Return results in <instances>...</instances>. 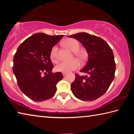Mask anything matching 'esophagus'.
I'll use <instances>...</instances> for the list:
<instances>
[{
	"label": "esophagus",
	"instance_id": "esophagus-1",
	"mask_svg": "<svg viewBox=\"0 0 134 134\" xmlns=\"http://www.w3.org/2000/svg\"><path fill=\"white\" fill-rule=\"evenodd\" d=\"M62 74H63V75L64 76H65L67 74V72H63Z\"/></svg>",
	"mask_w": 134,
	"mask_h": 134
}]
</instances>
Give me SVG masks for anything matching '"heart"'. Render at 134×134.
Returning a JSON list of instances; mask_svg holds the SVG:
<instances>
[{"mask_svg":"<svg viewBox=\"0 0 134 134\" xmlns=\"http://www.w3.org/2000/svg\"><path fill=\"white\" fill-rule=\"evenodd\" d=\"M63 45L67 48L69 49L71 51L74 52V54L80 60H83L85 57V54L80 51H77L79 49L80 44L78 41L72 38H70L65 40L63 42ZM58 48L56 46H54L52 48L50 53V57L51 60L54 62H57L58 60L57 57ZM80 66V63L77 59L69 61V62H62L58 64L55 67V70L60 72H70L72 70L79 69Z\"/></svg>","mask_w":134,"mask_h":134,"instance_id":"obj_1","label":"heart"}]
</instances>
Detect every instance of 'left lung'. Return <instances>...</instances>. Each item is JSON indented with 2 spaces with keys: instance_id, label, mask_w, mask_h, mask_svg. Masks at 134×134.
Masks as SVG:
<instances>
[{
  "instance_id": "8db88e82",
  "label": "left lung",
  "mask_w": 134,
  "mask_h": 134,
  "mask_svg": "<svg viewBox=\"0 0 134 134\" xmlns=\"http://www.w3.org/2000/svg\"><path fill=\"white\" fill-rule=\"evenodd\" d=\"M69 37L80 42L88 54L87 64L80 71L88 76L76 74L71 85V91L81 100H94L105 93L114 79L116 65L113 51L102 38L88 33L80 32Z\"/></svg>"
}]
</instances>
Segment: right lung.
Returning a JSON list of instances; mask_svg holds the SVG:
<instances>
[{
    "label": "right lung",
    "mask_w": 134,
    "mask_h": 134,
    "mask_svg": "<svg viewBox=\"0 0 134 134\" xmlns=\"http://www.w3.org/2000/svg\"><path fill=\"white\" fill-rule=\"evenodd\" d=\"M63 37L35 34L25 40L15 54L13 72L18 86L34 101L51 98L56 92V85L63 78L61 72H52L54 66L50 58L52 48Z\"/></svg>",
    "instance_id": "right-lung-1"
}]
</instances>
